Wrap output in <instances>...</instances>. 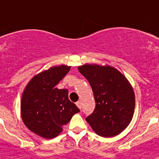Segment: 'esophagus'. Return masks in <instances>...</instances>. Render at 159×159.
<instances>
[{"instance_id":"34e87169","label":"esophagus","mask_w":159,"mask_h":159,"mask_svg":"<svg viewBox=\"0 0 159 159\" xmlns=\"http://www.w3.org/2000/svg\"><path fill=\"white\" fill-rule=\"evenodd\" d=\"M76 105H77V106H78L79 108L81 109V102H80V101H79V102H76Z\"/></svg>"}]
</instances>
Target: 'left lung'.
I'll use <instances>...</instances> for the list:
<instances>
[{"mask_svg": "<svg viewBox=\"0 0 159 159\" xmlns=\"http://www.w3.org/2000/svg\"><path fill=\"white\" fill-rule=\"evenodd\" d=\"M78 70L91 85L96 102L95 110L86 121L103 137L121 133L134 114L135 93L129 81L111 66L84 64Z\"/></svg>", "mask_w": 159, "mask_h": 159, "instance_id": "obj_1", "label": "left lung"}]
</instances>
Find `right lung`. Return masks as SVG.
Returning <instances> with one entry per match:
<instances>
[{
	"label": "right lung",
	"instance_id": "1",
	"mask_svg": "<svg viewBox=\"0 0 159 159\" xmlns=\"http://www.w3.org/2000/svg\"><path fill=\"white\" fill-rule=\"evenodd\" d=\"M70 66L61 65L44 70L31 79L21 100V116L27 128L38 136L52 139L62 131L80 109L68 98L67 89L55 86Z\"/></svg>",
	"mask_w": 159,
	"mask_h": 159
}]
</instances>
